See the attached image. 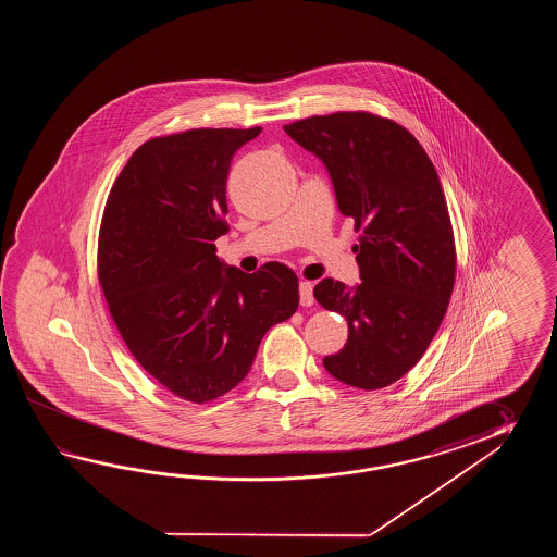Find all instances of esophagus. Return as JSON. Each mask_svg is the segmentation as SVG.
<instances>
[{
  "label": "esophagus",
  "mask_w": 557,
  "mask_h": 557,
  "mask_svg": "<svg viewBox=\"0 0 557 557\" xmlns=\"http://www.w3.org/2000/svg\"><path fill=\"white\" fill-rule=\"evenodd\" d=\"M298 293H300V305L302 307H312L314 305V296H312V283L302 281L298 286Z\"/></svg>",
  "instance_id": "esophagus-1"
}]
</instances>
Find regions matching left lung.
<instances>
[{"mask_svg":"<svg viewBox=\"0 0 557 557\" xmlns=\"http://www.w3.org/2000/svg\"><path fill=\"white\" fill-rule=\"evenodd\" d=\"M284 131L331 173L341 213L360 233L356 288L322 278L320 307L348 322L322 364L334 379L379 391L426 352L456 281L454 228L436 166L410 131L368 111L300 119Z\"/></svg>","mask_w":557,"mask_h":557,"instance_id":"obj_1","label":"left lung"}]
</instances>
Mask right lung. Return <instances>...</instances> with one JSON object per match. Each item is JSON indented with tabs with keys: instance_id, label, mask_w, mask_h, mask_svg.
<instances>
[{
	"instance_id": "obj_1",
	"label": "right lung",
	"mask_w": 557,
	"mask_h": 557,
	"mask_svg": "<svg viewBox=\"0 0 557 557\" xmlns=\"http://www.w3.org/2000/svg\"><path fill=\"white\" fill-rule=\"evenodd\" d=\"M252 129H189L131 154L107 197L97 276L131 355L166 391L207 404L249 374L267 331L298 308L281 262L225 269L226 177Z\"/></svg>"
}]
</instances>
